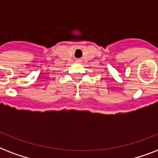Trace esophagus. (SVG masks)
Returning a JSON list of instances; mask_svg holds the SVG:
<instances>
[{
  "label": "esophagus",
  "mask_w": 158,
  "mask_h": 158,
  "mask_svg": "<svg viewBox=\"0 0 158 158\" xmlns=\"http://www.w3.org/2000/svg\"><path fill=\"white\" fill-rule=\"evenodd\" d=\"M76 61L77 62H81V60H80V59H77Z\"/></svg>",
  "instance_id": "1"
}]
</instances>
